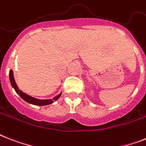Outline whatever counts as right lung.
<instances>
[{"mask_svg":"<svg viewBox=\"0 0 146 146\" xmlns=\"http://www.w3.org/2000/svg\"><path fill=\"white\" fill-rule=\"evenodd\" d=\"M9 81L11 83L12 86L15 89V92L19 94V96L23 99L25 101L28 102L29 104H33V105H36V106H46V105H49V104H52L54 101H56L57 100H58V98L61 97V92L58 95H57L56 97L53 98L52 99H47V100H40V99H37V98H33L31 96L28 95L27 94L24 93L21 90H19V87L17 86L16 83H15V79H14L13 76V71L10 70H9Z\"/></svg>","mask_w":146,"mask_h":146,"instance_id":"obj_1","label":"right lung"}]
</instances>
